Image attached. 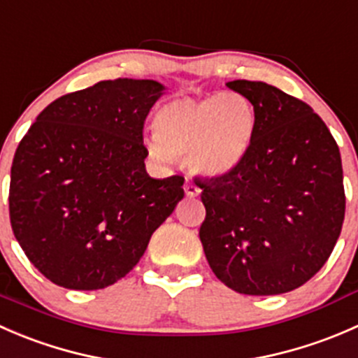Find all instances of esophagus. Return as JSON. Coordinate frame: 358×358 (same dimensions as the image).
Returning <instances> with one entry per match:
<instances>
[{
    "mask_svg": "<svg viewBox=\"0 0 358 358\" xmlns=\"http://www.w3.org/2000/svg\"><path fill=\"white\" fill-rule=\"evenodd\" d=\"M183 190H185V196L190 197V199H194V197H197L201 194L199 187L194 185L192 182H185V185H183Z\"/></svg>",
    "mask_w": 358,
    "mask_h": 358,
    "instance_id": "1",
    "label": "esophagus"
}]
</instances>
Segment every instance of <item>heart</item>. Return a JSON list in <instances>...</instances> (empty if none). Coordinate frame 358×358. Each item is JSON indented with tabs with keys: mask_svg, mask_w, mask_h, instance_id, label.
<instances>
[{
	"mask_svg": "<svg viewBox=\"0 0 358 358\" xmlns=\"http://www.w3.org/2000/svg\"><path fill=\"white\" fill-rule=\"evenodd\" d=\"M156 135L145 138L149 156L161 164L187 156L189 168L206 178H222L246 157L256 115L248 96L222 92L180 96L159 107Z\"/></svg>",
	"mask_w": 358,
	"mask_h": 358,
	"instance_id": "1",
	"label": "heart"
}]
</instances>
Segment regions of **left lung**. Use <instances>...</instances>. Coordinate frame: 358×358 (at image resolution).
I'll use <instances>...</instances> for the list:
<instances>
[{
  "instance_id": "1",
  "label": "left lung",
  "mask_w": 358,
  "mask_h": 358,
  "mask_svg": "<svg viewBox=\"0 0 358 358\" xmlns=\"http://www.w3.org/2000/svg\"><path fill=\"white\" fill-rule=\"evenodd\" d=\"M252 103L246 157L222 178L196 180L199 237L215 275L241 294L303 286L331 256L345 220L338 143L301 100L262 81L227 83Z\"/></svg>"
}]
</instances>
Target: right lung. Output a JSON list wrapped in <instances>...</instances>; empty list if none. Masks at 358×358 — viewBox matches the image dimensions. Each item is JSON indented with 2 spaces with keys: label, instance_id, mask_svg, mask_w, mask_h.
I'll return each mask as SVG.
<instances>
[{
  "label": "right lung",
  "instance_id": "obj_1",
  "mask_svg": "<svg viewBox=\"0 0 358 358\" xmlns=\"http://www.w3.org/2000/svg\"><path fill=\"white\" fill-rule=\"evenodd\" d=\"M152 79L100 81L50 103L17 147L10 222L29 262L57 286H112L183 199V178L145 169Z\"/></svg>",
  "mask_w": 358,
  "mask_h": 358
}]
</instances>
